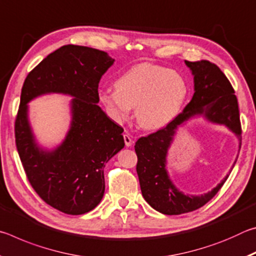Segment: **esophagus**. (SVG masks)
I'll list each match as a JSON object with an SVG mask.
<instances>
[{
	"label": "esophagus",
	"instance_id": "esophagus-1",
	"mask_svg": "<svg viewBox=\"0 0 256 256\" xmlns=\"http://www.w3.org/2000/svg\"><path fill=\"white\" fill-rule=\"evenodd\" d=\"M123 138H124V142H125V146H132V144H133V141H132V138H131V136H128V134L126 133V134H123Z\"/></svg>",
	"mask_w": 256,
	"mask_h": 256
}]
</instances>
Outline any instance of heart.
Wrapping results in <instances>:
<instances>
[{"label": "heart", "mask_w": 256, "mask_h": 256, "mask_svg": "<svg viewBox=\"0 0 256 256\" xmlns=\"http://www.w3.org/2000/svg\"><path fill=\"white\" fill-rule=\"evenodd\" d=\"M190 88L177 71L158 64L130 68L115 82V89L98 90V100L115 123L122 124L134 107V118L144 130H159L172 122L184 107Z\"/></svg>", "instance_id": "heart-1"}]
</instances>
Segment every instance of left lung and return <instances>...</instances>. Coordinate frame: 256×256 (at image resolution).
Instances as JSON below:
<instances>
[{"label": "left lung", "mask_w": 256, "mask_h": 256, "mask_svg": "<svg viewBox=\"0 0 256 256\" xmlns=\"http://www.w3.org/2000/svg\"><path fill=\"white\" fill-rule=\"evenodd\" d=\"M185 64L194 76V94L190 102L166 128L140 138L134 146L142 196L154 210L168 216L186 214L203 206L228 178L227 175L216 188L200 196H190L176 188L167 170V154L178 128L193 118L202 116L208 122L224 125L238 138L240 148L242 141L237 98L227 76L209 60H185Z\"/></svg>", "instance_id": "8db88e82"}]
</instances>
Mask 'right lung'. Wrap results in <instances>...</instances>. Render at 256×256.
Masks as SVG:
<instances>
[{"label": "right lung", "mask_w": 256, "mask_h": 256, "mask_svg": "<svg viewBox=\"0 0 256 256\" xmlns=\"http://www.w3.org/2000/svg\"><path fill=\"white\" fill-rule=\"evenodd\" d=\"M114 60L99 50L62 46L24 82L14 128L16 149L36 193L64 214H84L100 203L105 193L104 168L125 146L124 130L97 105L99 81ZM48 93L72 97L70 128L53 150L38 144L28 115V102Z\"/></svg>", "instance_id": "1"}]
</instances>
